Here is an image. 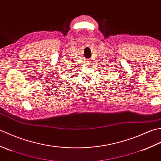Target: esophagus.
<instances>
[{"instance_id":"1","label":"esophagus","mask_w":161,"mask_h":161,"mask_svg":"<svg viewBox=\"0 0 161 161\" xmlns=\"http://www.w3.org/2000/svg\"><path fill=\"white\" fill-rule=\"evenodd\" d=\"M86 65H88V66H90V64H87Z\"/></svg>"}]
</instances>
